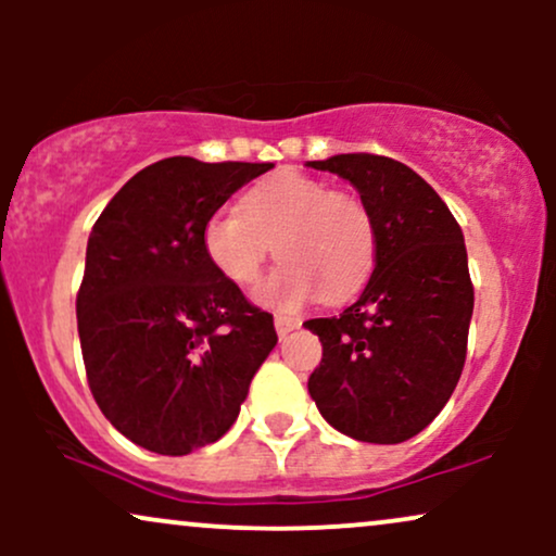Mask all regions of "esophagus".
Here are the masks:
<instances>
[{"instance_id":"34e87169","label":"esophagus","mask_w":556,"mask_h":556,"mask_svg":"<svg viewBox=\"0 0 556 556\" xmlns=\"http://www.w3.org/2000/svg\"><path fill=\"white\" fill-rule=\"evenodd\" d=\"M300 324H303V321H300L298 316H282V314L274 316V329H277V334H279V337L290 334V331H292V329H298Z\"/></svg>"}]
</instances>
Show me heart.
Segmentation results:
<instances>
[{
	"mask_svg": "<svg viewBox=\"0 0 556 556\" xmlns=\"http://www.w3.org/2000/svg\"><path fill=\"white\" fill-rule=\"evenodd\" d=\"M238 212L208 216L203 253L229 285L251 290L274 245L282 266L258 292L261 303L271 308H300L324 290L331 300L350 298L371 277L376 227L355 195L314 177L279 172L253 185Z\"/></svg>",
	"mask_w": 556,
	"mask_h": 556,
	"instance_id": "1",
	"label": "heart"
}]
</instances>
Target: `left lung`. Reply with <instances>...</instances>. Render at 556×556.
I'll list each match as a JSON object with an SVG mask.
<instances>
[{
    "label": "left lung",
    "mask_w": 556,
    "mask_h": 556,
    "mask_svg": "<svg viewBox=\"0 0 556 556\" xmlns=\"http://www.w3.org/2000/svg\"><path fill=\"white\" fill-rule=\"evenodd\" d=\"M308 167L353 185L376 227L361 298L303 324L324 348L308 392L344 437L400 444L439 416L460 381L473 316L463 229L437 190L394 159L337 154Z\"/></svg>",
    "instance_id": "8db88e82"
}]
</instances>
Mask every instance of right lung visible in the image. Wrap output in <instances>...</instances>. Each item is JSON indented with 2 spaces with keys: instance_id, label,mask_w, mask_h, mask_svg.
<instances>
[{
  "instance_id": "1",
  "label": "right lung",
  "mask_w": 556,
  "mask_h": 556,
  "mask_svg": "<svg viewBox=\"0 0 556 556\" xmlns=\"http://www.w3.org/2000/svg\"><path fill=\"white\" fill-rule=\"evenodd\" d=\"M274 164L172 156L130 177L86 248L83 363L96 405L123 437L180 457L222 439L261 363L274 318L203 253V225Z\"/></svg>"
}]
</instances>
